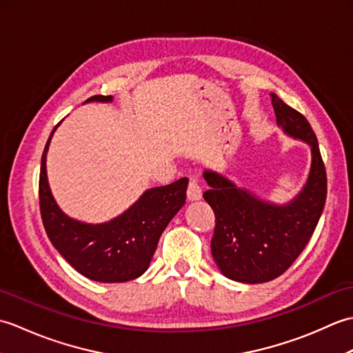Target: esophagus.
<instances>
[{"label":"esophagus","instance_id":"obj_1","mask_svg":"<svg viewBox=\"0 0 353 353\" xmlns=\"http://www.w3.org/2000/svg\"><path fill=\"white\" fill-rule=\"evenodd\" d=\"M186 199L188 201H197L201 199V188L200 185L196 181H190L188 183V191H186Z\"/></svg>","mask_w":353,"mask_h":353}]
</instances>
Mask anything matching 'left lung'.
<instances>
[{"label": "left lung", "instance_id": "1", "mask_svg": "<svg viewBox=\"0 0 353 353\" xmlns=\"http://www.w3.org/2000/svg\"><path fill=\"white\" fill-rule=\"evenodd\" d=\"M276 123L285 134L311 148V168L303 188L283 205L256 194L212 170L203 171V199L215 214L211 252L228 279L262 283L276 279L297 259L316 230L326 201V170L317 137L302 114L270 94Z\"/></svg>", "mask_w": 353, "mask_h": 353}]
</instances>
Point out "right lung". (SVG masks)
Wrapping results in <instances>:
<instances>
[{
  "label": "right lung",
  "mask_w": 353,
  "mask_h": 353,
  "mask_svg": "<svg viewBox=\"0 0 353 353\" xmlns=\"http://www.w3.org/2000/svg\"><path fill=\"white\" fill-rule=\"evenodd\" d=\"M112 100V95H94L85 103ZM59 124L43 148L39 176L41 215L51 244L88 279L104 283L137 279L147 272L162 232L185 205L188 179L147 190L110 221L91 224L71 219L52 197L47 177V153Z\"/></svg>",
  "instance_id": "right-lung-1"
}]
</instances>
